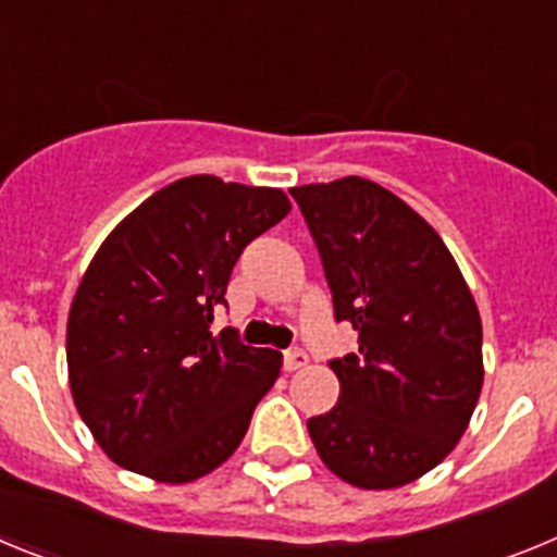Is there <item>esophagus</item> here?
Returning a JSON list of instances; mask_svg holds the SVG:
<instances>
[{
  "instance_id": "1",
  "label": "esophagus",
  "mask_w": 557,
  "mask_h": 557,
  "mask_svg": "<svg viewBox=\"0 0 557 557\" xmlns=\"http://www.w3.org/2000/svg\"><path fill=\"white\" fill-rule=\"evenodd\" d=\"M307 362L309 357L304 348H287V351H284V368H287V371H298V368H304Z\"/></svg>"
}]
</instances>
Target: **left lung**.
<instances>
[{"mask_svg":"<svg viewBox=\"0 0 557 557\" xmlns=\"http://www.w3.org/2000/svg\"><path fill=\"white\" fill-rule=\"evenodd\" d=\"M359 351L332 359L337 405L307 421L329 469L357 488H398L444 460L482 391V323L449 248L368 178L289 189Z\"/></svg>","mask_w":557,"mask_h":557,"instance_id":"1","label":"left lung"}]
</instances>
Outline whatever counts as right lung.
Instances as JSON below:
<instances>
[{
	"label": "right lung",
	"instance_id": "1",
	"mask_svg": "<svg viewBox=\"0 0 557 557\" xmlns=\"http://www.w3.org/2000/svg\"><path fill=\"white\" fill-rule=\"evenodd\" d=\"M287 214L282 189L189 175L106 236L69 309L66 362L77 412L116 466L191 482L243 444L282 354L211 323L245 245Z\"/></svg>",
	"mask_w": 557,
	"mask_h": 557
}]
</instances>
